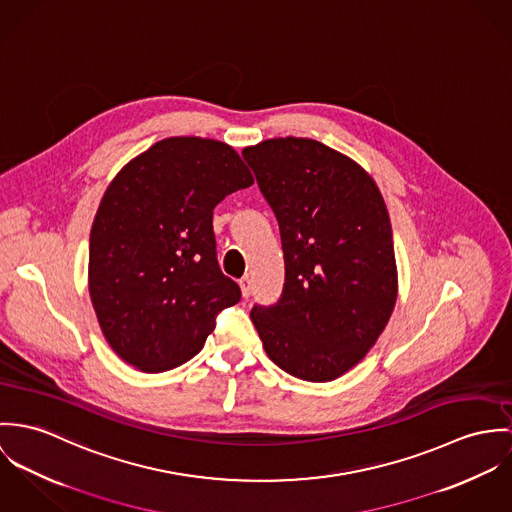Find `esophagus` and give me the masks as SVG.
Listing matches in <instances>:
<instances>
[{
  "label": "esophagus",
  "instance_id": "esophagus-1",
  "mask_svg": "<svg viewBox=\"0 0 512 512\" xmlns=\"http://www.w3.org/2000/svg\"><path fill=\"white\" fill-rule=\"evenodd\" d=\"M239 286H241V294H243L245 298H249V296H251V290H253V281H251L249 277H243V279L239 281Z\"/></svg>",
  "mask_w": 512,
  "mask_h": 512
}]
</instances>
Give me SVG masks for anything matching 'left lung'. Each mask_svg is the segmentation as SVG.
<instances>
[{"label":"left lung","mask_w":512,"mask_h":512,"mask_svg":"<svg viewBox=\"0 0 512 512\" xmlns=\"http://www.w3.org/2000/svg\"><path fill=\"white\" fill-rule=\"evenodd\" d=\"M283 241L284 288L251 320L271 361L292 377L334 381L383 334L398 275L393 229L371 174L306 137L243 149Z\"/></svg>","instance_id":"8db88e82"}]
</instances>
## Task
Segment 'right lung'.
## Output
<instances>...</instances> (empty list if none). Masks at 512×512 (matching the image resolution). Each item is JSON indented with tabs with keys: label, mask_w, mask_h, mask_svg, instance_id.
<instances>
[{
	"label": "right lung",
	"mask_w": 512,
	"mask_h": 512,
	"mask_svg": "<svg viewBox=\"0 0 512 512\" xmlns=\"http://www.w3.org/2000/svg\"><path fill=\"white\" fill-rule=\"evenodd\" d=\"M253 184L222 141L169 137L131 159L90 231L88 288L115 353L143 373L192 359L241 290L216 259L214 208Z\"/></svg>",
	"instance_id": "right-lung-1"
}]
</instances>
